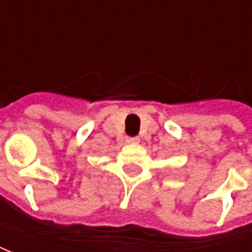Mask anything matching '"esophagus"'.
Segmentation results:
<instances>
[{"instance_id":"34e87169","label":"esophagus","mask_w":252,"mask_h":252,"mask_svg":"<svg viewBox=\"0 0 252 252\" xmlns=\"http://www.w3.org/2000/svg\"><path fill=\"white\" fill-rule=\"evenodd\" d=\"M139 142V139L137 137H128L126 139V143H137Z\"/></svg>"}]
</instances>
